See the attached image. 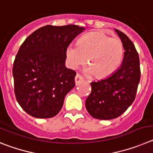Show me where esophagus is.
<instances>
[{
    "instance_id": "1",
    "label": "esophagus",
    "mask_w": 153,
    "mask_h": 153,
    "mask_svg": "<svg viewBox=\"0 0 153 153\" xmlns=\"http://www.w3.org/2000/svg\"><path fill=\"white\" fill-rule=\"evenodd\" d=\"M83 80H84L83 78H82L79 74H77L76 76H75V84H76V85H78V84H79L81 82H82Z\"/></svg>"
}]
</instances>
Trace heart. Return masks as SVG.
Returning <instances> with one entry per match:
<instances>
[{
  "label": "heart",
  "mask_w": 153,
  "mask_h": 153,
  "mask_svg": "<svg viewBox=\"0 0 153 153\" xmlns=\"http://www.w3.org/2000/svg\"><path fill=\"white\" fill-rule=\"evenodd\" d=\"M124 49L121 40L101 33H90L82 36L76 45H69L66 56L69 66L76 68L85 64L88 58V75L97 78L108 77L117 70L123 61Z\"/></svg>",
  "instance_id": "1"
}]
</instances>
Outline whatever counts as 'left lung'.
Returning <instances> with one entry per match:
<instances>
[{"mask_svg":"<svg viewBox=\"0 0 153 153\" xmlns=\"http://www.w3.org/2000/svg\"><path fill=\"white\" fill-rule=\"evenodd\" d=\"M115 31L123 45V59L114 73L91 83V92L85 106L95 119H114L124 113L134 101L140 81V58L134 44L123 32Z\"/></svg>","mask_w":153,"mask_h":153,"instance_id":"1","label":"left lung"}]
</instances>
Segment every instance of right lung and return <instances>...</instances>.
Returning <instances> with one entry per match:
<instances>
[{
	"label": "right lung",
	"instance_id": "obj_1",
	"mask_svg": "<svg viewBox=\"0 0 153 153\" xmlns=\"http://www.w3.org/2000/svg\"><path fill=\"white\" fill-rule=\"evenodd\" d=\"M85 30L77 25H46L23 42L15 57L13 77L16 99L36 118L53 117L75 86L74 70L65 65L66 49Z\"/></svg>",
	"mask_w": 153,
	"mask_h": 153
}]
</instances>
